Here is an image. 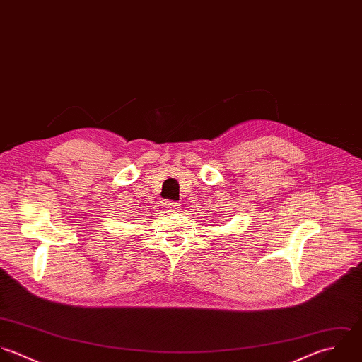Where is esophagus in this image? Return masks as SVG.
I'll use <instances>...</instances> for the list:
<instances>
[{"label":"esophagus","mask_w":362,"mask_h":362,"mask_svg":"<svg viewBox=\"0 0 362 362\" xmlns=\"http://www.w3.org/2000/svg\"><path fill=\"white\" fill-rule=\"evenodd\" d=\"M166 209H168L169 213H177L180 210V204L176 203V202H168Z\"/></svg>","instance_id":"esophagus-1"}]
</instances>
